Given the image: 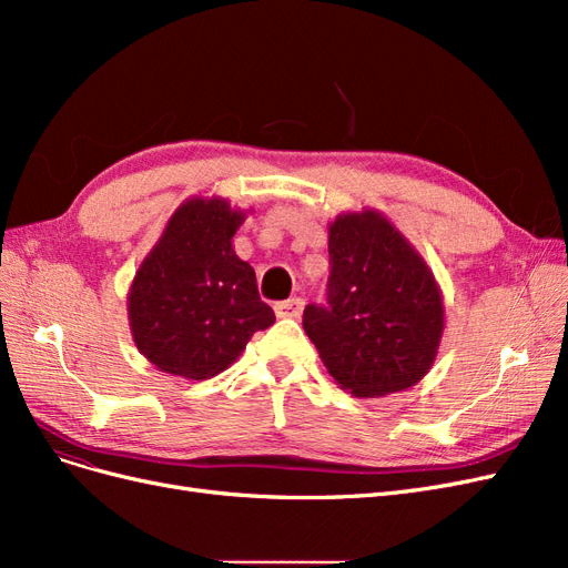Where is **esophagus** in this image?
Here are the masks:
<instances>
[{
  "label": "esophagus",
  "instance_id": "obj_1",
  "mask_svg": "<svg viewBox=\"0 0 568 568\" xmlns=\"http://www.w3.org/2000/svg\"><path fill=\"white\" fill-rule=\"evenodd\" d=\"M303 305H305V301L294 296V298H288V301H282V303L274 305V313H277V317L298 320L303 315Z\"/></svg>",
  "mask_w": 568,
  "mask_h": 568
}]
</instances>
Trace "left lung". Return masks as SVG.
<instances>
[{
    "label": "left lung",
    "instance_id": "obj_1",
    "mask_svg": "<svg viewBox=\"0 0 568 568\" xmlns=\"http://www.w3.org/2000/svg\"><path fill=\"white\" fill-rule=\"evenodd\" d=\"M326 305H305L303 329L341 388L382 398L432 369L445 326L434 272L376 211L329 225Z\"/></svg>",
    "mask_w": 568,
    "mask_h": 568
}]
</instances>
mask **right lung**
Segmentation results:
<instances>
[{
  "mask_svg": "<svg viewBox=\"0 0 568 568\" xmlns=\"http://www.w3.org/2000/svg\"><path fill=\"white\" fill-rule=\"evenodd\" d=\"M244 213L225 199H189L136 270L128 317L134 346L161 372L211 379L274 324L255 272L232 248Z\"/></svg>",
  "mask_w": 568,
  "mask_h": 568,
  "instance_id": "right-lung-1",
  "label": "right lung"
}]
</instances>
